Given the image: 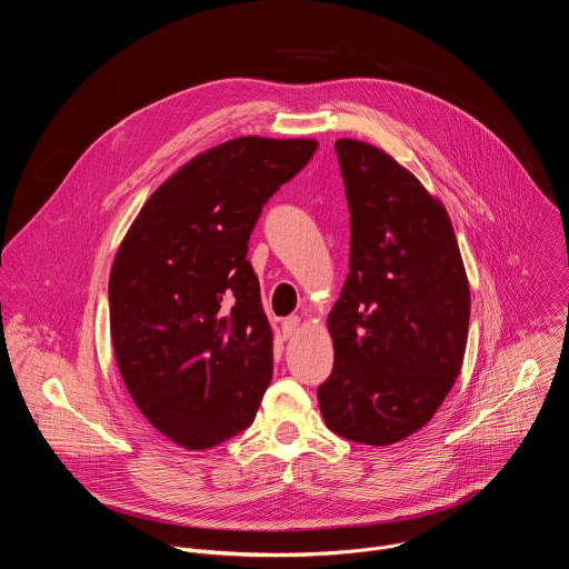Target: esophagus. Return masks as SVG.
<instances>
[{
  "label": "esophagus",
  "instance_id": "esophagus-1",
  "mask_svg": "<svg viewBox=\"0 0 569 569\" xmlns=\"http://www.w3.org/2000/svg\"><path fill=\"white\" fill-rule=\"evenodd\" d=\"M299 327H301V319L297 315L283 319V338H292L299 331Z\"/></svg>",
  "mask_w": 569,
  "mask_h": 569
}]
</instances>
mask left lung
<instances>
[{"label": "left lung", "instance_id": "obj_1", "mask_svg": "<svg viewBox=\"0 0 569 569\" xmlns=\"http://www.w3.org/2000/svg\"><path fill=\"white\" fill-rule=\"evenodd\" d=\"M351 209L349 277L329 312L327 426L365 446L419 432L466 353L470 286L443 202L382 148L338 139Z\"/></svg>", "mask_w": 569, "mask_h": 569}]
</instances>
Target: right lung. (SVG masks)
I'll use <instances>...</instances> for the list:
<instances>
[{
    "instance_id": "add662e5",
    "label": "right lung",
    "mask_w": 569,
    "mask_h": 569,
    "mask_svg": "<svg viewBox=\"0 0 569 569\" xmlns=\"http://www.w3.org/2000/svg\"><path fill=\"white\" fill-rule=\"evenodd\" d=\"M315 139L236 137L198 152L146 200L110 270V333L141 415L207 450L246 430L272 380L274 333L248 240Z\"/></svg>"
}]
</instances>
